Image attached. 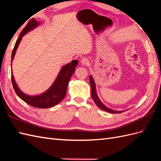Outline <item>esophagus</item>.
I'll return each mask as SVG.
<instances>
[{
  "label": "esophagus",
  "mask_w": 161,
  "mask_h": 161,
  "mask_svg": "<svg viewBox=\"0 0 161 161\" xmlns=\"http://www.w3.org/2000/svg\"><path fill=\"white\" fill-rule=\"evenodd\" d=\"M81 63L84 65H87L89 63V61L86 58H81Z\"/></svg>",
  "instance_id": "esophagus-1"
}]
</instances>
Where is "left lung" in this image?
<instances>
[{
	"mask_svg": "<svg viewBox=\"0 0 161 161\" xmlns=\"http://www.w3.org/2000/svg\"><path fill=\"white\" fill-rule=\"evenodd\" d=\"M90 86H91V94H92V97L93 98V100L95 103L96 105L99 108L101 109L102 110H104L105 112H108L109 113L111 114H120L123 112V111H115L113 109H111L109 108H108V107H106L105 105H104L102 103L101 101H100L99 98H98V96H97V91H96V86H95V84H94V81L93 78L91 75H90Z\"/></svg>",
	"mask_w": 161,
	"mask_h": 161,
	"instance_id": "obj_1",
	"label": "left lung"
}]
</instances>
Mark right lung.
<instances>
[{
    "instance_id": "right-lung-1",
    "label": "right lung",
    "mask_w": 161,
    "mask_h": 161,
    "mask_svg": "<svg viewBox=\"0 0 161 161\" xmlns=\"http://www.w3.org/2000/svg\"><path fill=\"white\" fill-rule=\"evenodd\" d=\"M39 25V22L32 18L31 19L27 25L24 27V29L20 33L19 38L15 44L13 52H12L11 55V63L13 60L15 53L18 45L22 40V36L25 35L28 31L33 29L35 27ZM78 63V61L75 60H73L71 63L64 65V67L61 69L59 73L58 76L57 77L56 81L53 85L51 86L50 88L46 92L40 94L38 96L31 97L26 95L23 93L21 90L18 87V85L14 80L13 73H11V81L13 84V87L15 93L17 95L23 100L26 103L29 104L31 106L35 107L38 108H49L58 104L60 102L63 100V98L66 96L67 94V89L69 81L71 79V77L75 70V67Z\"/></svg>"
}]
</instances>
